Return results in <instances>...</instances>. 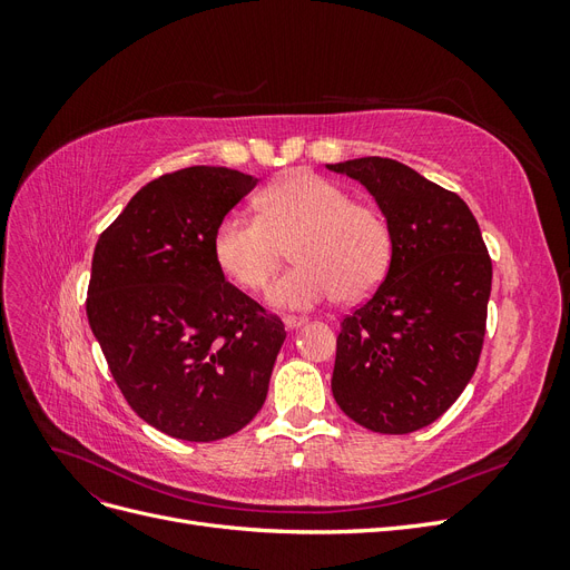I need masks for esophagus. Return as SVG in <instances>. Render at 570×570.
I'll return each mask as SVG.
<instances>
[{
    "label": "esophagus",
    "instance_id": "1",
    "mask_svg": "<svg viewBox=\"0 0 570 570\" xmlns=\"http://www.w3.org/2000/svg\"><path fill=\"white\" fill-rule=\"evenodd\" d=\"M283 323H285L287 331H297V327H302L306 323V318H302V316H285Z\"/></svg>",
    "mask_w": 570,
    "mask_h": 570
}]
</instances>
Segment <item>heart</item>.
Returning a JSON list of instances; mask_svg holds the SVG:
<instances>
[{
    "mask_svg": "<svg viewBox=\"0 0 570 570\" xmlns=\"http://www.w3.org/2000/svg\"><path fill=\"white\" fill-rule=\"evenodd\" d=\"M258 216L230 212L214 233L218 268L243 289L258 292L292 252L297 266L268 289L281 308H312L331 297L356 302L383 283L392 235L371 206L316 174H289L256 199Z\"/></svg>",
    "mask_w": 570,
    "mask_h": 570,
    "instance_id": "heart-1",
    "label": "heart"
}]
</instances>
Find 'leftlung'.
<instances>
[{
    "instance_id": "obj_1",
    "label": "left lung",
    "mask_w": 570,
    "mask_h": 570,
    "mask_svg": "<svg viewBox=\"0 0 570 570\" xmlns=\"http://www.w3.org/2000/svg\"><path fill=\"white\" fill-rule=\"evenodd\" d=\"M375 197L392 235L385 281L342 321L333 396L373 433L438 421L475 373L492 262L465 202L383 157L327 164Z\"/></svg>"
}]
</instances>
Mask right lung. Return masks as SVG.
Wrapping results in <instances>:
<instances>
[{"instance_id": "right-lung-1", "label": "right lung", "mask_w": 570, "mask_h": 570, "mask_svg": "<svg viewBox=\"0 0 570 570\" xmlns=\"http://www.w3.org/2000/svg\"><path fill=\"white\" fill-rule=\"evenodd\" d=\"M256 183L223 166L174 170L97 239L90 327L130 409L170 438L223 440L266 402L285 325L214 258L220 218Z\"/></svg>"}]
</instances>
